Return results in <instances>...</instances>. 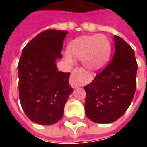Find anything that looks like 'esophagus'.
<instances>
[{
  "label": "esophagus",
  "mask_w": 147,
  "mask_h": 147,
  "mask_svg": "<svg viewBox=\"0 0 147 147\" xmlns=\"http://www.w3.org/2000/svg\"><path fill=\"white\" fill-rule=\"evenodd\" d=\"M84 72L83 68H76L71 72V82L74 86H80L82 85V80L80 79L81 75Z\"/></svg>",
  "instance_id": "obj_1"
}]
</instances>
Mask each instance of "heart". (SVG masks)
Returning <instances> with one entry per match:
<instances>
[{
    "instance_id": "heart-1",
    "label": "heart",
    "mask_w": 147,
    "mask_h": 147,
    "mask_svg": "<svg viewBox=\"0 0 147 147\" xmlns=\"http://www.w3.org/2000/svg\"><path fill=\"white\" fill-rule=\"evenodd\" d=\"M111 42L103 34L82 35L67 45L65 60L73 62V57L83 60L84 66L90 71H98L108 63L111 55Z\"/></svg>"
}]
</instances>
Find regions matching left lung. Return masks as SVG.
I'll return each mask as SVG.
<instances>
[{
  "mask_svg": "<svg viewBox=\"0 0 147 147\" xmlns=\"http://www.w3.org/2000/svg\"><path fill=\"white\" fill-rule=\"evenodd\" d=\"M114 42L112 61L84 86L86 115L94 123H110L118 120L128 109L136 92L138 65L134 50L117 35Z\"/></svg>",
  "mask_w": 147,
  "mask_h": 147,
  "instance_id": "8db88e82",
  "label": "left lung"
}]
</instances>
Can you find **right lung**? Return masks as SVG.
Segmentation results:
<instances>
[{
  "label": "right lung",
  "instance_id": "right-lung-1",
  "mask_svg": "<svg viewBox=\"0 0 147 147\" xmlns=\"http://www.w3.org/2000/svg\"><path fill=\"white\" fill-rule=\"evenodd\" d=\"M67 31L47 30L24 47L18 64L19 93L22 108L31 121L51 125L63 117L64 105L73 91L70 73L59 71Z\"/></svg>",
  "mask_w": 147,
  "mask_h": 147
}]
</instances>
